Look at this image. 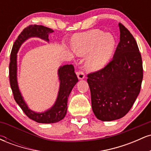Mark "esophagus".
<instances>
[{
  "instance_id": "34e87169",
  "label": "esophagus",
  "mask_w": 151,
  "mask_h": 151,
  "mask_svg": "<svg viewBox=\"0 0 151 151\" xmlns=\"http://www.w3.org/2000/svg\"><path fill=\"white\" fill-rule=\"evenodd\" d=\"M77 77L79 79H83L84 77H85V74H84V72L82 71H79V72H77Z\"/></svg>"
}]
</instances>
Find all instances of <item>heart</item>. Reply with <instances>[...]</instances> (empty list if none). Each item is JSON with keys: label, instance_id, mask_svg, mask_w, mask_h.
<instances>
[{"label": "heart", "instance_id": "b5f03b06", "mask_svg": "<svg viewBox=\"0 0 151 151\" xmlns=\"http://www.w3.org/2000/svg\"><path fill=\"white\" fill-rule=\"evenodd\" d=\"M116 38L112 34L100 30H91L74 35L72 47L79 56L87 55L85 67L96 71L103 68L111 58L116 48Z\"/></svg>", "mask_w": 151, "mask_h": 151}]
</instances>
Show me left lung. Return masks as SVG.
Returning a JSON list of instances; mask_svg holds the SVG:
<instances>
[{
	"mask_svg": "<svg viewBox=\"0 0 151 151\" xmlns=\"http://www.w3.org/2000/svg\"><path fill=\"white\" fill-rule=\"evenodd\" d=\"M120 42L114 58L101 70L88 74L91 106L99 120L110 121L124 117L136 101L143 80V63L132 34L119 24Z\"/></svg>",
	"mask_w": 151,
	"mask_h": 151,
	"instance_id": "8db88e82",
	"label": "left lung"
}]
</instances>
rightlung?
<instances>
[{
  "instance_id": "add662e5",
  "label": "right lung",
  "mask_w": 151,
  "mask_h": 151,
  "mask_svg": "<svg viewBox=\"0 0 151 151\" xmlns=\"http://www.w3.org/2000/svg\"><path fill=\"white\" fill-rule=\"evenodd\" d=\"M53 32L52 29L43 25H30L27 26L22 31L15 41L10 53V84L15 101L27 117L36 122L42 124H53L65 118L67 114L69 95L78 81L77 77L74 72V66L66 65L60 67L58 70L59 79L60 81V89L55 104L46 111L36 113L28 108L19 90L17 81V53L21 45L28 38L37 37L44 40L49 41L48 35Z\"/></svg>"
}]
</instances>
